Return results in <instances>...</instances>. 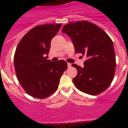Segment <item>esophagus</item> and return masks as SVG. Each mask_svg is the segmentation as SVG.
<instances>
[{
	"label": "esophagus",
	"mask_w": 128,
	"mask_h": 128,
	"mask_svg": "<svg viewBox=\"0 0 128 128\" xmlns=\"http://www.w3.org/2000/svg\"><path fill=\"white\" fill-rule=\"evenodd\" d=\"M68 67L69 68H71V67H72V64H70V63H68Z\"/></svg>",
	"instance_id": "1"
}]
</instances>
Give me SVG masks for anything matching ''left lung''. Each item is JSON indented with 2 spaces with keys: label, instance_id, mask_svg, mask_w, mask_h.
<instances>
[{
  "label": "left lung",
  "instance_id": "8db88e82",
  "mask_svg": "<svg viewBox=\"0 0 128 128\" xmlns=\"http://www.w3.org/2000/svg\"><path fill=\"white\" fill-rule=\"evenodd\" d=\"M62 33L69 36L77 53L87 58L83 68L72 65L77 69V76L72 80L75 86L89 95L103 92L110 86L116 69L112 40L102 28L86 21L66 24Z\"/></svg>",
  "mask_w": 128,
  "mask_h": 128
}]
</instances>
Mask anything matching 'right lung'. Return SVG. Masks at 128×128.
<instances>
[{"mask_svg":"<svg viewBox=\"0 0 128 128\" xmlns=\"http://www.w3.org/2000/svg\"><path fill=\"white\" fill-rule=\"evenodd\" d=\"M61 24L39 25L20 40L14 56L16 77L24 91L33 97L44 98L58 89L68 64L64 60H48L52 38Z\"/></svg>","mask_w":128,"mask_h":128,"instance_id":"add662e5","label":"right lung"}]
</instances>
